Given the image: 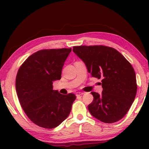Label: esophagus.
Wrapping results in <instances>:
<instances>
[{"instance_id": "34e87169", "label": "esophagus", "mask_w": 149, "mask_h": 149, "mask_svg": "<svg viewBox=\"0 0 149 149\" xmlns=\"http://www.w3.org/2000/svg\"><path fill=\"white\" fill-rule=\"evenodd\" d=\"M84 94L83 92H77L76 95L77 96H82V95Z\"/></svg>"}]
</instances>
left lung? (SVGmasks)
I'll use <instances>...</instances> for the list:
<instances>
[{
	"mask_svg": "<svg viewBox=\"0 0 149 149\" xmlns=\"http://www.w3.org/2000/svg\"><path fill=\"white\" fill-rule=\"evenodd\" d=\"M91 76L102 79V94L91 92L88 105L91 115L107 123H115L126 115L137 92L136 73L131 64L115 49L103 45L73 47Z\"/></svg>",
	"mask_w": 149,
	"mask_h": 149,
	"instance_id": "left-lung-1",
	"label": "left lung"
}]
</instances>
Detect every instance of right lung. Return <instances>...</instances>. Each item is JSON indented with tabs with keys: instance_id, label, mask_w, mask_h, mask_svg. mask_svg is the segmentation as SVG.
I'll return each mask as SVG.
<instances>
[{
	"instance_id": "add662e5",
	"label": "right lung",
	"mask_w": 149,
	"mask_h": 149,
	"mask_svg": "<svg viewBox=\"0 0 149 149\" xmlns=\"http://www.w3.org/2000/svg\"><path fill=\"white\" fill-rule=\"evenodd\" d=\"M71 50H40L28 57L18 70L15 89L20 104L28 117L41 127L52 129L62 123L76 99L74 93L63 95L53 89V82L61 79Z\"/></svg>"
}]
</instances>
